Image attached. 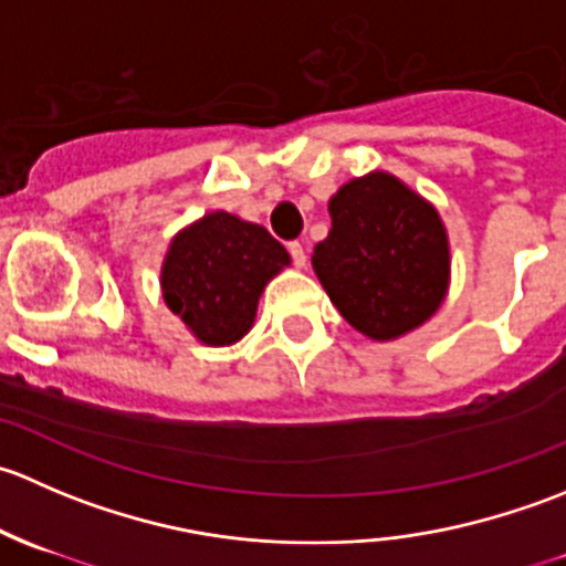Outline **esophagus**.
Segmentation results:
<instances>
[{
  "label": "esophagus",
  "mask_w": 566,
  "mask_h": 566,
  "mask_svg": "<svg viewBox=\"0 0 566 566\" xmlns=\"http://www.w3.org/2000/svg\"><path fill=\"white\" fill-rule=\"evenodd\" d=\"M287 251H290V256H293L295 265H298V268H304V265H306V251H304V247H301L298 241L287 243Z\"/></svg>",
  "instance_id": "obj_1"
}]
</instances>
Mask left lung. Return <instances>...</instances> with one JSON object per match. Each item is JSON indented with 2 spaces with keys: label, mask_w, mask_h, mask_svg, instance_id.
Returning a JSON list of instances; mask_svg holds the SVG:
<instances>
[{
  "label": "left lung",
  "mask_w": 566,
  "mask_h": 566,
  "mask_svg": "<svg viewBox=\"0 0 566 566\" xmlns=\"http://www.w3.org/2000/svg\"><path fill=\"white\" fill-rule=\"evenodd\" d=\"M312 254L339 315L386 342L432 317L449 287V241L430 202L386 172L345 182Z\"/></svg>",
  "instance_id": "obj_1"
}]
</instances>
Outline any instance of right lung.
I'll list each match as a JSON object with an SVG mask.
<instances>
[{"mask_svg": "<svg viewBox=\"0 0 566 566\" xmlns=\"http://www.w3.org/2000/svg\"><path fill=\"white\" fill-rule=\"evenodd\" d=\"M290 265L260 224L216 210L182 230L161 271L164 301L205 345H232L251 328L265 284Z\"/></svg>", "mask_w": 566, "mask_h": 566, "instance_id": "add662e5", "label": "right lung"}]
</instances>
